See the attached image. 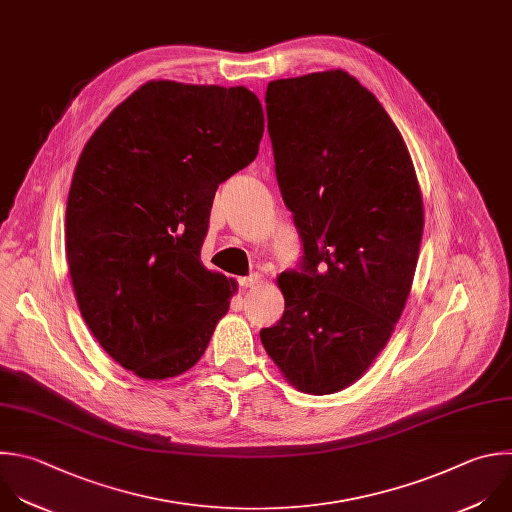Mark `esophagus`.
<instances>
[{
	"mask_svg": "<svg viewBox=\"0 0 512 512\" xmlns=\"http://www.w3.org/2000/svg\"><path fill=\"white\" fill-rule=\"evenodd\" d=\"M259 283V275L253 273V275H247V277H241L239 279V287L241 289H249V287H255Z\"/></svg>",
	"mask_w": 512,
	"mask_h": 512,
	"instance_id": "34e87169",
	"label": "esophagus"
}]
</instances>
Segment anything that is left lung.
<instances>
[{
    "label": "left lung",
    "mask_w": 512,
    "mask_h": 512,
    "mask_svg": "<svg viewBox=\"0 0 512 512\" xmlns=\"http://www.w3.org/2000/svg\"><path fill=\"white\" fill-rule=\"evenodd\" d=\"M275 177L303 255L279 275L283 317L261 342L301 392L354 384L406 305L424 207L406 142L376 96L344 70L267 84Z\"/></svg>",
    "instance_id": "obj_1"
}]
</instances>
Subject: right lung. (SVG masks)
I'll use <instances>...</instances> for the list:
<instances>
[{"label":"right lung","instance_id":"right-lung-1","mask_svg":"<svg viewBox=\"0 0 512 512\" xmlns=\"http://www.w3.org/2000/svg\"><path fill=\"white\" fill-rule=\"evenodd\" d=\"M259 98L243 88L146 82L86 142L68 195L66 255L104 352L144 380L205 354L237 285L201 247L221 183L251 164Z\"/></svg>","mask_w":512,"mask_h":512}]
</instances>
